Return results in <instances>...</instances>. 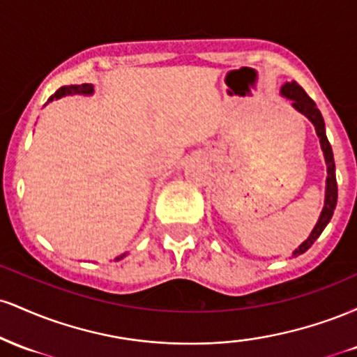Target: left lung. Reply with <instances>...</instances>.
<instances>
[{
	"instance_id": "1",
	"label": "left lung",
	"mask_w": 357,
	"mask_h": 357,
	"mask_svg": "<svg viewBox=\"0 0 357 357\" xmlns=\"http://www.w3.org/2000/svg\"><path fill=\"white\" fill-rule=\"evenodd\" d=\"M282 96H285L287 99L292 100V105L296 107L298 112L304 114L305 117H309V121L312 122L315 127V132H317L319 139H321V147L324 151V158H326L327 162V186H326V204H324V210L321 213V218H319L317 225L310 233V236L307 238L304 243L298 247L296 252H294V257L301 255L314 245V241L321 236L324 228L327 227L331 218H333V213L335 210V203H337V181H335V165H334V154L333 147H331L329 141H327L326 136V126H324V119L321 110L317 109L315 102L307 96V92L301 85L297 84L296 80L287 82V84L282 87Z\"/></svg>"
}]
</instances>
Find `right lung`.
Wrapping results in <instances>:
<instances>
[{
	"label": "right lung",
	"mask_w": 357,
	"mask_h": 357,
	"mask_svg": "<svg viewBox=\"0 0 357 357\" xmlns=\"http://www.w3.org/2000/svg\"><path fill=\"white\" fill-rule=\"evenodd\" d=\"M93 92V87L90 84H82V85H68V87H60L56 90L55 93L50 97L48 100H53V99H60V97L63 96H70V93H84V96H89V93ZM124 257V255H122ZM122 257L116 258V260H121Z\"/></svg>",
	"instance_id": "add662e5"
}]
</instances>
